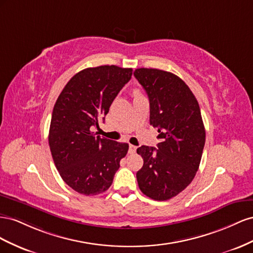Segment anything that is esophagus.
I'll list each match as a JSON object with an SVG mask.
<instances>
[{"label":"esophagus","mask_w":253,"mask_h":253,"mask_svg":"<svg viewBox=\"0 0 253 253\" xmlns=\"http://www.w3.org/2000/svg\"><path fill=\"white\" fill-rule=\"evenodd\" d=\"M135 150H136V146H134V145H129V150H128L129 154H134Z\"/></svg>","instance_id":"34e87169"}]
</instances>
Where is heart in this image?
<instances>
[{"mask_svg": "<svg viewBox=\"0 0 253 253\" xmlns=\"http://www.w3.org/2000/svg\"><path fill=\"white\" fill-rule=\"evenodd\" d=\"M138 94H141V93L138 90H134L133 91V95H138Z\"/></svg>", "mask_w": 253, "mask_h": 253, "instance_id": "obj_1", "label": "heart"}]
</instances>
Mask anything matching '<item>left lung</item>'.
<instances>
[{"instance_id":"8db88e82","label":"left lung","mask_w":253,"mask_h":253,"mask_svg":"<svg viewBox=\"0 0 253 253\" xmlns=\"http://www.w3.org/2000/svg\"><path fill=\"white\" fill-rule=\"evenodd\" d=\"M134 77L149 98V123L158 127L157 148L143 145L136 153L143 167L136 172L141 192L154 200H168L182 192L198 170L206 130L196 97L170 72L136 69Z\"/></svg>"}]
</instances>
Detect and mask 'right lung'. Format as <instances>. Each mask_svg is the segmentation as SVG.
Wrapping results in <instances>:
<instances>
[{
    "instance_id": "right-lung-1",
    "label": "right lung",
    "mask_w": 253,
    "mask_h": 253,
    "mask_svg": "<svg viewBox=\"0 0 253 253\" xmlns=\"http://www.w3.org/2000/svg\"><path fill=\"white\" fill-rule=\"evenodd\" d=\"M132 75V69L117 66L88 68L72 77L54 106L48 144L63 181L79 194L93 196L112 184L127 143L93 133Z\"/></svg>"
}]
</instances>
